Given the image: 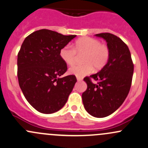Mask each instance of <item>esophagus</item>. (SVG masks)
I'll list each match as a JSON object with an SVG mask.
<instances>
[{
  "instance_id": "esophagus-1",
  "label": "esophagus",
  "mask_w": 148,
  "mask_h": 148,
  "mask_svg": "<svg viewBox=\"0 0 148 148\" xmlns=\"http://www.w3.org/2000/svg\"><path fill=\"white\" fill-rule=\"evenodd\" d=\"M77 81H82L83 78L81 77H77Z\"/></svg>"
}]
</instances>
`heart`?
<instances>
[{
	"mask_svg": "<svg viewBox=\"0 0 148 148\" xmlns=\"http://www.w3.org/2000/svg\"><path fill=\"white\" fill-rule=\"evenodd\" d=\"M78 55H83L82 64H76L69 68L70 74L77 77H84L89 74L93 68L100 70L105 66L109 60L108 47L101 43L99 40L91 37H83L74 43V47L66 45L60 50V57L65 63L71 65Z\"/></svg>",
	"mask_w": 148,
	"mask_h": 148,
	"instance_id": "b5f03b06",
	"label": "heart"
}]
</instances>
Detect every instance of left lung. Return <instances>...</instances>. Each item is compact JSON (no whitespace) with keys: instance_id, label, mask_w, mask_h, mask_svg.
I'll return each instance as SVG.
<instances>
[{"instance_id":"8db88e82","label":"left lung","mask_w":148,"mask_h":148,"mask_svg":"<svg viewBox=\"0 0 148 148\" xmlns=\"http://www.w3.org/2000/svg\"><path fill=\"white\" fill-rule=\"evenodd\" d=\"M107 42L109 60L99 72L86 77L87 88L82 94L84 106L92 116H109L122 105L130 89L134 64L127 45L108 32L96 34ZM92 80L97 83H94Z\"/></svg>"}]
</instances>
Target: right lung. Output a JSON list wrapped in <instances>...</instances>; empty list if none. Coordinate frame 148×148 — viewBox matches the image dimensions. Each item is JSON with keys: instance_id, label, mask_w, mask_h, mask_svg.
<instances>
[{"instance_id": "right-lung-1", "label": "right lung", "mask_w": 148, "mask_h": 148, "mask_svg": "<svg viewBox=\"0 0 148 148\" xmlns=\"http://www.w3.org/2000/svg\"><path fill=\"white\" fill-rule=\"evenodd\" d=\"M75 37L42 29L22 44L18 54L19 86L29 103L40 113L61 109L77 82L75 75L60 77L67 70L60 50Z\"/></svg>"}]
</instances>
